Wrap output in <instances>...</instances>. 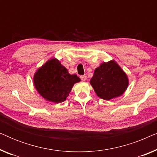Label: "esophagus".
Segmentation results:
<instances>
[{
	"label": "esophagus",
	"instance_id": "1",
	"mask_svg": "<svg viewBox=\"0 0 157 157\" xmlns=\"http://www.w3.org/2000/svg\"><path fill=\"white\" fill-rule=\"evenodd\" d=\"M80 78L81 80L85 81L86 80V75H83V76H81Z\"/></svg>",
	"mask_w": 157,
	"mask_h": 157
}]
</instances>
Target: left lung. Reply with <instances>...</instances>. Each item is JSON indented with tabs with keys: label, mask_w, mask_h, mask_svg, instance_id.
<instances>
[{
	"label": "left lung",
	"mask_w": 157,
	"mask_h": 157,
	"mask_svg": "<svg viewBox=\"0 0 157 157\" xmlns=\"http://www.w3.org/2000/svg\"><path fill=\"white\" fill-rule=\"evenodd\" d=\"M96 95L109 101L121 96L127 89L128 78L114 60L104 62L94 71L90 80Z\"/></svg>",
	"instance_id": "1"
}]
</instances>
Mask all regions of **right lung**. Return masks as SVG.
<instances>
[{
    "instance_id": "1",
    "label": "right lung",
    "mask_w": 157,
    "mask_h": 157,
    "mask_svg": "<svg viewBox=\"0 0 157 157\" xmlns=\"http://www.w3.org/2000/svg\"><path fill=\"white\" fill-rule=\"evenodd\" d=\"M81 81L76 74H70L57 59L46 61L33 76L36 89L43 98L56 104L66 100L74 83Z\"/></svg>"
}]
</instances>
